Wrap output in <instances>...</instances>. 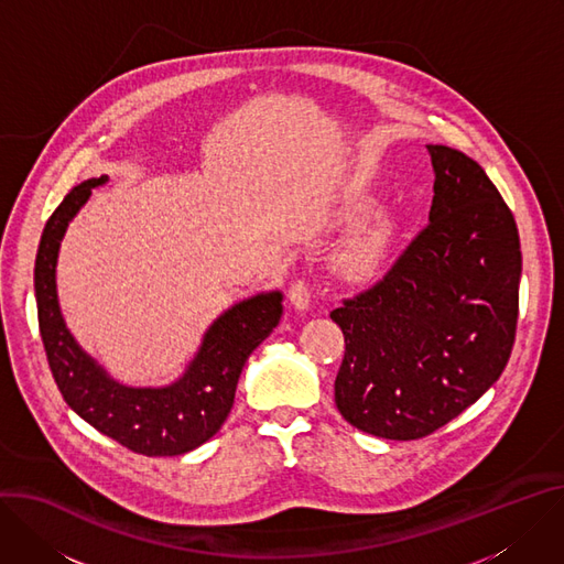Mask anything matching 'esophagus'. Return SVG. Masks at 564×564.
Segmentation results:
<instances>
[{
    "instance_id": "34e87169",
    "label": "esophagus",
    "mask_w": 564,
    "mask_h": 564,
    "mask_svg": "<svg viewBox=\"0 0 564 564\" xmlns=\"http://www.w3.org/2000/svg\"><path fill=\"white\" fill-rule=\"evenodd\" d=\"M288 299H290V305H292L296 313L308 311L311 308V299H313L308 283H305V281H294L290 292H288Z\"/></svg>"
}]
</instances>
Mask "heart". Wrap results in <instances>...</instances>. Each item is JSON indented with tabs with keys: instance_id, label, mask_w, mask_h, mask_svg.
Returning a JSON list of instances; mask_svg holds the SVG:
<instances>
[{
	"instance_id": "b5f03b06",
	"label": "heart",
	"mask_w": 564,
	"mask_h": 564,
	"mask_svg": "<svg viewBox=\"0 0 564 564\" xmlns=\"http://www.w3.org/2000/svg\"><path fill=\"white\" fill-rule=\"evenodd\" d=\"M391 236L393 229L387 220H376L367 225L337 251L335 270L348 281H360L371 276L384 261L391 245Z\"/></svg>"
}]
</instances>
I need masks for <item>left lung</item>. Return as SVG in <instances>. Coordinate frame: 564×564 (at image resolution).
<instances>
[{
	"mask_svg": "<svg viewBox=\"0 0 564 564\" xmlns=\"http://www.w3.org/2000/svg\"><path fill=\"white\" fill-rule=\"evenodd\" d=\"M427 152L430 225L373 288L330 313L346 341L339 414L391 441L423 438L477 402L508 365L518 328L513 214L475 160L447 145Z\"/></svg>",
	"mask_w": 564,
	"mask_h": 564,
	"instance_id": "left-lung-1",
	"label": "left lung"
}]
</instances>
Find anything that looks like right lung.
Masks as SVG:
<instances>
[{"mask_svg":"<svg viewBox=\"0 0 564 564\" xmlns=\"http://www.w3.org/2000/svg\"><path fill=\"white\" fill-rule=\"evenodd\" d=\"M108 175L74 186L44 225L35 256L37 324L54 380L74 412L94 430L145 456H177L207 443L227 421L247 357L279 326L283 294L261 292L234 303L204 333L180 380L128 387L108 376L69 333L56 292L61 240Z\"/></svg>","mask_w":564,"mask_h":564,"instance_id":"right-lung-1","label":"right lung"}]
</instances>
